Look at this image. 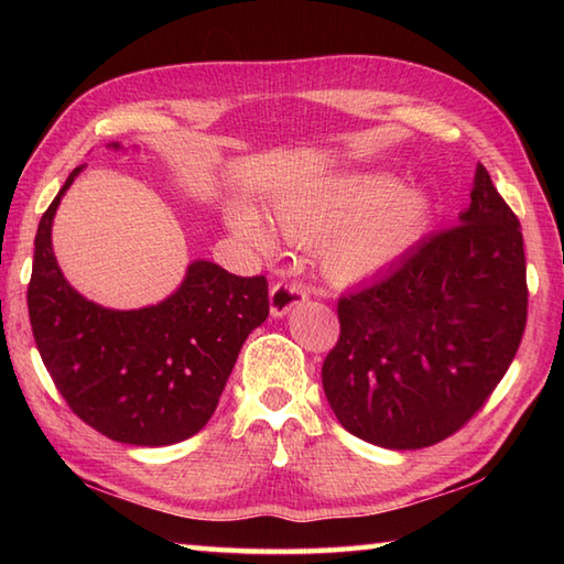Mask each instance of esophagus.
<instances>
[{
    "mask_svg": "<svg viewBox=\"0 0 564 564\" xmlns=\"http://www.w3.org/2000/svg\"><path fill=\"white\" fill-rule=\"evenodd\" d=\"M271 315L273 317H283L285 313H291L293 307L305 303L307 291L303 283L295 281H279L271 285Z\"/></svg>",
    "mask_w": 564,
    "mask_h": 564,
    "instance_id": "obj_1",
    "label": "esophagus"
}]
</instances>
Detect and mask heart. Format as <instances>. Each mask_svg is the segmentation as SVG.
<instances>
[{
  "label": "heart",
  "instance_id": "1",
  "mask_svg": "<svg viewBox=\"0 0 564 564\" xmlns=\"http://www.w3.org/2000/svg\"><path fill=\"white\" fill-rule=\"evenodd\" d=\"M281 232L297 245H319L325 271L337 281H358L398 259L422 235L429 200L404 191L400 176L358 172L332 176L295 194L279 206ZM235 227L259 247L269 245V230L254 213H237Z\"/></svg>",
  "mask_w": 564,
  "mask_h": 564
}]
</instances>
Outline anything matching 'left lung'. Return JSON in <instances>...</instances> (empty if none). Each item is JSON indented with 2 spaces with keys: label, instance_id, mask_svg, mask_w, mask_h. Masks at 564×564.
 Instances as JSON below:
<instances>
[{
  "label": "left lung",
  "instance_id": "8db88e82",
  "mask_svg": "<svg viewBox=\"0 0 564 564\" xmlns=\"http://www.w3.org/2000/svg\"><path fill=\"white\" fill-rule=\"evenodd\" d=\"M460 223L422 239L378 281L339 297L322 364L349 434L412 451L453 436L505 378L529 317L521 223L477 164Z\"/></svg>",
  "mask_w": 564,
  "mask_h": 564
}]
</instances>
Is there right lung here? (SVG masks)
<instances>
[{
  "label": "right lung",
  "mask_w": 564,
  "mask_h": 564,
  "mask_svg": "<svg viewBox=\"0 0 564 564\" xmlns=\"http://www.w3.org/2000/svg\"><path fill=\"white\" fill-rule=\"evenodd\" d=\"M79 172L67 176L35 232L33 339L84 424L130 446H170L208 424L245 339L269 317V283L194 261L182 289L160 305L123 313L87 301L59 273L51 242L55 210Z\"/></svg>",
  "instance_id": "add662e5"
}]
</instances>
